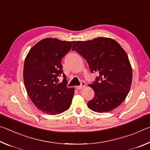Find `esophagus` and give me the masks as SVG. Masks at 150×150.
Returning <instances> with one entry per match:
<instances>
[{
    "mask_svg": "<svg viewBox=\"0 0 150 150\" xmlns=\"http://www.w3.org/2000/svg\"><path fill=\"white\" fill-rule=\"evenodd\" d=\"M86 86V83L84 82H82L81 83L80 86H76V88L77 90H81L82 89V88H84Z\"/></svg>",
    "mask_w": 150,
    "mask_h": 150,
    "instance_id": "1",
    "label": "esophagus"
}]
</instances>
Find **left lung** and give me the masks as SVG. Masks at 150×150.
Masks as SVG:
<instances>
[{"label": "left lung", "instance_id": "1", "mask_svg": "<svg viewBox=\"0 0 150 150\" xmlns=\"http://www.w3.org/2000/svg\"><path fill=\"white\" fill-rule=\"evenodd\" d=\"M84 58L92 73L98 72L96 81L88 86L94 98L88 107L96 112H108L126 99L132 81V70L127 54L118 42L110 38L98 37L77 41L72 48Z\"/></svg>", "mask_w": 150, "mask_h": 150}]
</instances>
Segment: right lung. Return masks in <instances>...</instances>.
Instances as JSON below:
<instances>
[{
    "label": "right lung",
    "instance_id": "add662e5",
    "mask_svg": "<svg viewBox=\"0 0 150 150\" xmlns=\"http://www.w3.org/2000/svg\"><path fill=\"white\" fill-rule=\"evenodd\" d=\"M74 43L44 38L30 49L24 60L23 78L27 94L35 106L46 114H61L72 103L74 88H67L61 60ZM62 73L63 81L58 83Z\"/></svg>",
    "mask_w": 150,
    "mask_h": 150
}]
</instances>
